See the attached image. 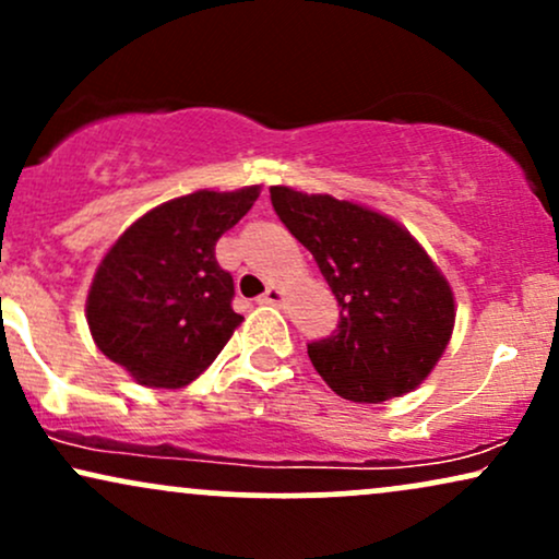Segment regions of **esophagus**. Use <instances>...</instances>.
Returning a JSON list of instances; mask_svg holds the SVG:
<instances>
[{
	"label": "esophagus",
	"instance_id": "34e87169",
	"mask_svg": "<svg viewBox=\"0 0 559 559\" xmlns=\"http://www.w3.org/2000/svg\"><path fill=\"white\" fill-rule=\"evenodd\" d=\"M260 305H278V301H284V288L281 286H267L265 294L258 297Z\"/></svg>",
	"mask_w": 559,
	"mask_h": 559
}]
</instances>
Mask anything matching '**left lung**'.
I'll return each instance as SVG.
<instances>
[{
	"label": "left lung",
	"mask_w": 559,
	"mask_h": 559,
	"mask_svg": "<svg viewBox=\"0 0 559 559\" xmlns=\"http://www.w3.org/2000/svg\"><path fill=\"white\" fill-rule=\"evenodd\" d=\"M271 202L342 307L336 331L307 344L320 378L352 402L413 391L454 329L452 288L426 249L400 223L355 202L286 186H271Z\"/></svg>",
	"instance_id": "obj_1"
}]
</instances>
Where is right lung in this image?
Returning a JSON list of instances; mask_svg holds the SVG:
<instances>
[{
    "label": "right lung",
    "instance_id": "add662e5",
    "mask_svg": "<svg viewBox=\"0 0 559 559\" xmlns=\"http://www.w3.org/2000/svg\"><path fill=\"white\" fill-rule=\"evenodd\" d=\"M260 186L197 191L139 217L94 275L88 329L112 362L152 389H181L207 370L241 323L234 275L215 243L252 210Z\"/></svg>",
    "mask_w": 559,
    "mask_h": 559
}]
</instances>
